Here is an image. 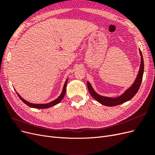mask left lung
I'll use <instances>...</instances> for the list:
<instances>
[{"mask_svg":"<svg viewBox=\"0 0 155 155\" xmlns=\"http://www.w3.org/2000/svg\"><path fill=\"white\" fill-rule=\"evenodd\" d=\"M140 54L141 55V63H140V70L138 72V74L137 75V79H136L135 81L129 88H128L122 95L120 96L116 97H105L100 96L94 91L93 88L92 87L91 85L88 81H87V87L89 93L91 94V95L94 98V99L97 101L101 104L109 106V107H114L120 104H122L130 100V99L134 96L137 93L138 91L139 90V88L141 85V83L142 81L143 74V69H144V64H143V56L142 54V51L140 50Z\"/></svg>","mask_w":155,"mask_h":155,"instance_id":"8db88e82","label":"left lung"}]
</instances>
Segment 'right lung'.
Returning <instances> with one entry per match:
<instances>
[{
    "label": "right lung",
    "mask_w": 155,
    "mask_h": 155,
    "mask_svg": "<svg viewBox=\"0 0 155 155\" xmlns=\"http://www.w3.org/2000/svg\"><path fill=\"white\" fill-rule=\"evenodd\" d=\"M67 81H68V79H67L66 82H65V83H64L63 88V91H62L61 94V95L57 98V99L54 100L53 101H51L50 103H48V104H31V103L28 102L27 101H26L25 100L23 99V98L19 94H18L17 92V94L18 96L19 97L20 99L23 102H24L26 105H27L28 106H29V107H32V108H35V109H47V108H49V107H52V106H54L55 105L58 104L59 103L63 100V97L65 95V93H66V88H67Z\"/></svg>",
    "instance_id": "add662e5"
}]
</instances>
